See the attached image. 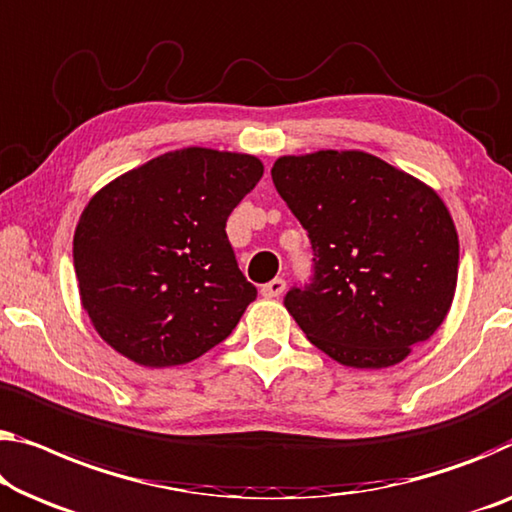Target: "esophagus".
Returning a JSON list of instances; mask_svg holds the SVG:
<instances>
[{
    "mask_svg": "<svg viewBox=\"0 0 512 512\" xmlns=\"http://www.w3.org/2000/svg\"><path fill=\"white\" fill-rule=\"evenodd\" d=\"M259 292H262L264 299H278V296L285 292V280L273 278V280L266 282V285H262V289H259Z\"/></svg>",
    "mask_w": 512,
    "mask_h": 512,
    "instance_id": "esophagus-1",
    "label": "esophagus"
}]
</instances>
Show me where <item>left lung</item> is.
Segmentation results:
<instances>
[{
	"instance_id": "8db88e82",
	"label": "left lung",
	"mask_w": 512,
	"mask_h": 512,
	"mask_svg": "<svg viewBox=\"0 0 512 512\" xmlns=\"http://www.w3.org/2000/svg\"><path fill=\"white\" fill-rule=\"evenodd\" d=\"M276 190L312 243L315 276L285 308L349 368L404 361L451 310L460 243L430 186L365 151L280 156Z\"/></svg>"
}]
</instances>
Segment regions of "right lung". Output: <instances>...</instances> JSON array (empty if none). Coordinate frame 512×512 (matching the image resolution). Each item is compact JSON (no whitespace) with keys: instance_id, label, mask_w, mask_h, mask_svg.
Listing matches in <instances>:
<instances>
[{"instance_id":"add662e5","label":"right lung","mask_w":512,"mask_h":512,"mask_svg":"<svg viewBox=\"0 0 512 512\" xmlns=\"http://www.w3.org/2000/svg\"><path fill=\"white\" fill-rule=\"evenodd\" d=\"M262 174L250 154L188 147L91 197L73 264L82 308L114 352L172 368L234 331L257 289L239 271L225 223Z\"/></svg>"}]
</instances>
